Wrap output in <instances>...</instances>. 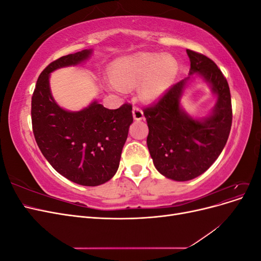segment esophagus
Here are the masks:
<instances>
[{"label": "esophagus", "instance_id": "esophagus-1", "mask_svg": "<svg viewBox=\"0 0 261 261\" xmlns=\"http://www.w3.org/2000/svg\"><path fill=\"white\" fill-rule=\"evenodd\" d=\"M133 116H134V118H135L136 121L143 120V118H144V112H143V110L137 108V107H134V108H133Z\"/></svg>", "mask_w": 261, "mask_h": 261}]
</instances>
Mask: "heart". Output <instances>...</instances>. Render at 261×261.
Wrapping results in <instances>:
<instances>
[{
  "instance_id": "obj_1",
  "label": "heart",
  "mask_w": 261,
  "mask_h": 261,
  "mask_svg": "<svg viewBox=\"0 0 261 261\" xmlns=\"http://www.w3.org/2000/svg\"><path fill=\"white\" fill-rule=\"evenodd\" d=\"M177 72L178 63L171 55L141 52L118 60L114 78H110L108 86L115 91H125L140 83L141 99L152 102L170 88Z\"/></svg>"
}]
</instances>
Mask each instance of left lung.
<instances>
[{"mask_svg":"<svg viewBox=\"0 0 261 261\" xmlns=\"http://www.w3.org/2000/svg\"><path fill=\"white\" fill-rule=\"evenodd\" d=\"M189 76L197 74L217 94L212 112L195 120L180 108L179 99L191 77L171 86L156 103L144 110L149 134L147 146L155 169L165 177L184 181L201 175L226 144L232 126L231 93L226 78L206 55L186 50Z\"/></svg>","mask_w":261,"mask_h":261,"instance_id":"obj_1","label":"left lung"}]
</instances>
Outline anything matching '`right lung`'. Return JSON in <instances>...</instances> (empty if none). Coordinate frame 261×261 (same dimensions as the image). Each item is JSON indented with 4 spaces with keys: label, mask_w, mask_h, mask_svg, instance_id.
Segmentation results:
<instances>
[{
    "label": "right lung",
    "mask_w": 261,
    "mask_h": 261,
    "mask_svg": "<svg viewBox=\"0 0 261 261\" xmlns=\"http://www.w3.org/2000/svg\"><path fill=\"white\" fill-rule=\"evenodd\" d=\"M91 53L83 50L50 63L39 76L31 98V122L39 149L55 171L84 186H98L114 176L133 123L129 103L110 110L93 101L82 111L69 112L54 101L50 73L80 64Z\"/></svg>",
    "instance_id": "add662e5"
}]
</instances>
